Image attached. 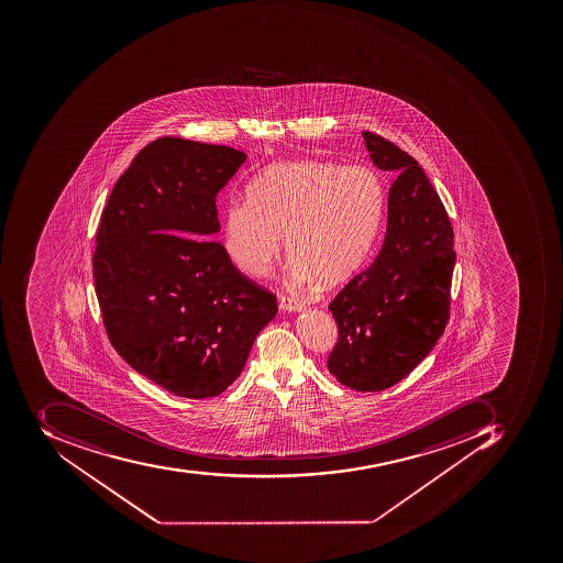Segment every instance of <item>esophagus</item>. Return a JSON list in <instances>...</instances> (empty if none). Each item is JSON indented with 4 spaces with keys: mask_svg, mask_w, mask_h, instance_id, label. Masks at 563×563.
Instances as JSON below:
<instances>
[{
    "mask_svg": "<svg viewBox=\"0 0 563 563\" xmlns=\"http://www.w3.org/2000/svg\"><path fill=\"white\" fill-rule=\"evenodd\" d=\"M279 309L287 310V312H300L303 310V303L294 297H282L279 299Z\"/></svg>",
    "mask_w": 563,
    "mask_h": 563,
    "instance_id": "34e87169",
    "label": "esophagus"
}]
</instances>
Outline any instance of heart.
Wrapping results in <instances>:
<instances>
[{"mask_svg":"<svg viewBox=\"0 0 563 563\" xmlns=\"http://www.w3.org/2000/svg\"><path fill=\"white\" fill-rule=\"evenodd\" d=\"M384 183L371 165L276 164L223 210L227 257L253 278L268 275L285 245L297 287L333 285L367 261L384 214Z\"/></svg>","mask_w":563,"mask_h":563,"instance_id":"heart-1","label":"heart"}]
</instances>
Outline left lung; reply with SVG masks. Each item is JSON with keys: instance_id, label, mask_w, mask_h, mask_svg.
Instances as JSON below:
<instances>
[{"instance_id": "left-lung-1", "label": "left lung", "mask_w": 563, "mask_h": 563, "mask_svg": "<svg viewBox=\"0 0 563 563\" xmlns=\"http://www.w3.org/2000/svg\"><path fill=\"white\" fill-rule=\"evenodd\" d=\"M380 170L396 176L379 256L329 303L338 341L328 371L355 390L405 379L444 334L451 306L454 234L439 195L411 155L364 131Z\"/></svg>"}]
</instances>
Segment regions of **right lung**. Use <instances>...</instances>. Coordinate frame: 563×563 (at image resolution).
<instances>
[{"label": "right lung", "mask_w": 563, "mask_h": 563, "mask_svg": "<svg viewBox=\"0 0 563 563\" xmlns=\"http://www.w3.org/2000/svg\"><path fill=\"white\" fill-rule=\"evenodd\" d=\"M245 158L230 146L155 140L102 211L93 279L109 340L131 368L180 398L223 393L278 312L275 295L211 239L214 198Z\"/></svg>", "instance_id": "1"}]
</instances>
